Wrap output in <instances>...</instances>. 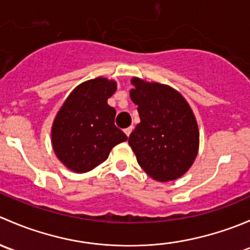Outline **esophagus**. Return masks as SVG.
Here are the masks:
<instances>
[{"mask_svg": "<svg viewBox=\"0 0 250 250\" xmlns=\"http://www.w3.org/2000/svg\"><path fill=\"white\" fill-rule=\"evenodd\" d=\"M133 129H134V128H133V125H130V127L125 128V135H127V137H129V135H130V133L133 132Z\"/></svg>", "mask_w": 250, "mask_h": 250, "instance_id": "esophagus-1", "label": "esophagus"}]
</instances>
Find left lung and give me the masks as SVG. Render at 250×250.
<instances>
[{"label":"left lung","instance_id":"8db88e82","mask_svg":"<svg viewBox=\"0 0 250 250\" xmlns=\"http://www.w3.org/2000/svg\"><path fill=\"white\" fill-rule=\"evenodd\" d=\"M130 99L138 105L140 123L129 135L139 166L157 181L176 180L195 162L200 132L185 98L170 85L132 77Z\"/></svg>","mask_w":250,"mask_h":250}]
</instances>
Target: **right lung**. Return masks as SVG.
I'll return each instance as SVG.
<instances>
[{
  "label": "right lung",
  "mask_w": 250,
  "mask_h": 250,
  "mask_svg": "<svg viewBox=\"0 0 250 250\" xmlns=\"http://www.w3.org/2000/svg\"><path fill=\"white\" fill-rule=\"evenodd\" d=\"M117 82L97 77L78 84L62 105L52 130L58 160L75 173H85L104 162L113 146L128 139L115 125L116 110L107 99Z\"/></svg>",
  "instance_id": "obj_1"
}]
</instances>
